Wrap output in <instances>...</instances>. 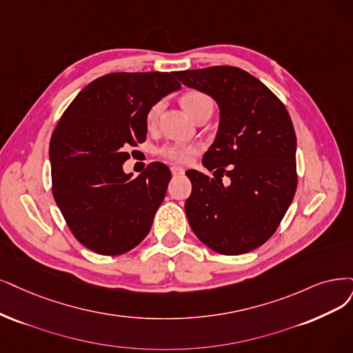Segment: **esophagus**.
I'll list each match as a JSON object with an SVG mask.
<instances>
[{
    "instance_id": "34e87169",
    "label": "esophagus",
    "mask_w": 353,
    "mask_h": 353,
    "mask_svg": "<svg viewBox=\"0 0 353 353\" xmlns=\"http://www.w3.org/2000/svg\"><path fill=\"white\" fill-rule=\"evenodd\" d=\"M172 173H173L174 176H180V174L185 173V168H181V167H179V165H173V167H172Z\"/></svg>"
}]
</instances>
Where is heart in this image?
<instances>
[{
	"label": "heart",
	"mask_w": 353,
	"mask_h": 353,
	"mask_svg": "<svg viewBox=\"0 0 353 353\" xmlns=\"http://www.w3.org/2000/svg\"><path fill=\"white\" fill-rule=\"evenodd\" d=\"M181 106L183 109L192 116L196 117L198 113H201L203 109L212 108V101L210 96H206L202 91L198 90H192L186 91V93L181 96L180 99ZM161 112V103H157L148 110L147 113V125L154 126L157 123V119H159V114ZM198 151V148L194 145H164L160 148V155H163L164 159L170 161H176V163H186L190 155Z\"/></svg>",
	"instance_id": "1"
}]
</instances>
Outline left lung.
<instances>
[{
  "label": "left lung",
  "instance_id": "left-lung-1",
  "mask_svg": "<svg viewBox=\"0 0 353 353\" xmlns=\"http://www.w3.org/2000/svg\"><path fill=\"white\" fill-rule=\"evenodd\" d=\"M185 85L211 96L219 108L215 141L202 164L219 177L188 170L189 225L216 253L257 249L276 231L296 189V137L283 103L256 77L237 67L177 71ZM224 174L230 185L224 187Z\"/></svg>",
  "mask_w": 353,
  "mask_h": 353
}]
</instances>
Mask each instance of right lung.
Returning <instances> with one entry per match:
<instances>
[{
    "label": "right lung",
    "mask_w": 353,
    "mask_h": 353,
    "mask_svg": "<svg viewBox=\"0 0 353 353\" xmlns=\"http://www.w3.org/2000/svg\"><path fill=\"white\" fill-rule=\"evenodd\" d=\"M173 72H113L84 87L49 143L52 193L75 239L103 256L132 250L151 230L172 173L151 163L123 172L129 147L147 138V113L180 90Z\"/></svg>",
    "instance_id": "add662e5"
}]
</instances>
